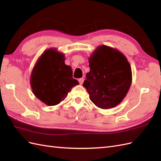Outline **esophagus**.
Wrapping results in <instances>:
<instances>
[{"label": "esophagus", "instance_id": "1", "mask_svg": "<svg viewBox=\"0 0 161 161\" xmlns=\"http://www.w3.org/2000/svg\"><path fill=\"white\" fill-rule=\"evenodd\" d=\"M84 78H80V79H79V83L80 84V85H82V83H83V82H84Z\"/></svg>", "mask_w": 161, "mask_h": 161}]
</instances>
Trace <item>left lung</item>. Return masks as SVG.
I'll use <instances>...</instances> for the list:
<instances>
[{"mask_svg":"<svg viewBox=\"0 0 161 161\" xmlns=\"http://www.w3.org/2000/svg\"><path fill=\"white\" fill-rule=\"evenodd\" d=\"M90 72L83 82L90 99L101 109L115 107L124 99L131 82V66L114 48L101 46L89 58Z\"/></svg>","mask_w":161,"mask_h":161,"instance_id":"left-lung-1","label":"left lung"}]
</instances>
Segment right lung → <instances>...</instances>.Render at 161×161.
Returning <instances> with one entry per match:
<instances>
[{
  "label": "right lung",
  "instance_id": "1",
  "mask_svg": "<svg viewBox=\"0 0 161 161\" xmlns=\"http://www.w3.org/2000/svg\"><path fill=\"white\" fill-rule=\"evenodd\" d=\"M64 54L53 49L46 50L39 58L31 76L32 91L47 105H56L64 99L72 87L79 84L73 79Z\"/></svg>",
  "mask_w": 161,
  "mask_h": 161
}]
</instances>
